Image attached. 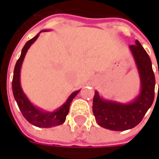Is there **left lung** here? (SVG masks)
<instances>
[{
    "label": "left lung",
    "instance_id": "obj_1",
    "mask_svg": "<svg viewBox=\"0 0 159 159\" xmlns=\"http://www.w3.org/2000/svg\"><path fill=\"white\" fill-rule=\"evenodd\" d=\"M129 50L140 77L139 93L133 100L123 103L104 99L96 90L94 93L93 113L97 123L107 129L124 131L133 129L140 123L153 103L155 76L150 57L138 40L135 45L129 46Z\"/></svg>",
    "mask_w": 159,
    "mask_h": 159
}]
</instances>
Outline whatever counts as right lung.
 <instances>
[{"label":"right lung","mask_w":159,"mask_h":159,"mask_svg":"<svg viewBox=\"0 0 159 159\" xmlns=\"http://www.w3.org/2000/svg\"><path fill=\"white\" fill-rule=\"evenodd\" d=\"M46 31H48V30H41L35 37H33L32 39L28 41L25 43V45L24 46L22 52H21V55L18 59L15 67H14L12 85L13 96L19 106V110L22 112L23 116L30 123H31L34 126L39 127V128H52V127L61 125L65 123L66 116L69 112L70 103L81 90H76L71 93V94L68 97L66 102L53 111H45L40 107H36L29 100V98L26 96L25 93H24L22 87H21V83H20V71H21L23 61L25 59L28 49L30 48V46L32 45L34 42H36V39L39 36L40 33L46 32Z\"/></svg>","instance_id":"right-lung-1"}]
</instances>
